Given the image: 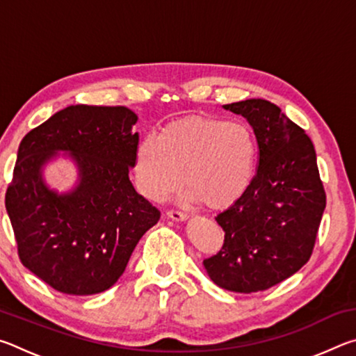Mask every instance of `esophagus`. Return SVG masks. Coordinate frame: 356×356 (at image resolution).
<instances>
[{
	"label": "esophagus",
	"mask_w": 356,
	"mask_h": 356,
	"mask_svg": "<svg viewBox=\"0 0 356 356\" xmlns=\"http://www.w3.org/2000/svg\"><path fill=\"white\" fill-rule=\"evenodd\" d=\"M166 215H168V218H171L174 221H185V220H188V216H186L182 212H177V210H170V212H168Z\"/></svg>",
	"instance_id": "obj_1"
}]
</instances>
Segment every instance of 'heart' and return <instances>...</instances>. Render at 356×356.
I'll use <instances>...</instances> for the list:
<instances>
[{
	"mask_svg": "<svg viewBox=\"0 0 356 356\" xmlns=\"http://www.w3.org/2000/svg\"><path fill=\"white\" fill-rule=\"evenodd\" d=\"M257 154V140L250 125L185 116L136 144V186L147 200L161 202L182 185L184 172L186 200L215 210L227 209L251 186Z\"/></svg>",
	"mask_w": 356,
	"mask_h": 356,
	"instance_id": "b5f03b06",
	"label": "heart"
}]
</instances>
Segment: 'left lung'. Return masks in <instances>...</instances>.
I'll use <instances>...</instances> for the list:
<instances>
[{
    "label": "left lung",
    "mask_w": 356,
    "mask_h": 356,
    "mask_svg": "<svg viewBox=\"0 0 356 356\" xmlns=\"http://www.w3.org/2000/svg\"><path fill=\"white\" fill-rule=\"evenodd\" d=\"M222 108L248 120L257 140L259 166L242 200L215 218L225 231V243L204 267L226 291H267L297 273L314 248L327 204L314 144L267 100Z\"/></svg>",
    "instance_id": "1"
}]
</instances>
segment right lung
<instances>
[{
    "label": "right lung",
    "mask_w": 356,
    "mask_h": 356,
    "mask_svg": "<svg viewBox=\"0 0 356 356\" xmlns=\"http://www.w3.org/2000/svg\"><path fill=\"white\" fill-rule=\"evenodd\" d=\"M136 119L125 106L72 105L20 143L6 210L22 264L58 292L110 289L160 220L129 177L140 140ZM58 158L77 170L67 192L51 189L44 179V168Z\"/></svg>",
    "instance_id": "1"
}]
</instances>
